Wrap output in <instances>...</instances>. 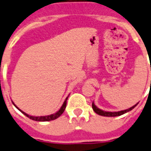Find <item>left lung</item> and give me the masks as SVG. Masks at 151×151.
<instances>
[{"label": "left lung", "instance_id": "1", "mask_svg": "<svg viewBox=\"0 0 151 151\" xmlns=\"http://www.w3.org/2000/svg\"><path fill=\"white\" fill-rule=\"evenodd\" d=\"M137 103L136 105H134V106H133L132 107H131V108L128 109L122 110V111H119V112H106V111H103V110L99 109V108H97V107L93 103V104H92V108H93V111L96 112V113L98 114V115H99L107 116V117H115V116H119V115H123V114L129 112V111H131L132 109H133L136 106H137Z\"/></svg>", "mask_w": 151, "mask_h": 151}]
</instances>
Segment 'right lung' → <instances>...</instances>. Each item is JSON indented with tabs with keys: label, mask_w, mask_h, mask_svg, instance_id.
Segmentation results:
<instances>
[{
	"label": "right lung",
	"mask_w": 151,
	"mask_h": 151,
	"mask_svg": "<svg viewBox=\"0 0 151 151\" xmlns=\"http://www.w3.org/2000/svg\"><path fill=\"white\" fill-rule=\"evenodd\" d=\"M68 96L66 98V99L65 100V102H64V103H63L62 106L61 107V109H60L58 110V111L56 113L52 114V115H45V116H31V115H27V114L25 113L24 112H23V111H21L20 109H19L16 106V105L14 104V103H13V104H14V106H15L17 107V108L21 112H22V113L24 114L26 116H27V117L29 118V119H32V120H34V121H37V122H48V121H52V120H55V119H58V118L59 117L60 115L63 113V112H65V108H66V106H67V100H68Z\"/></svg>",
	"instance_id": "add662e5"
}]
</instances>
